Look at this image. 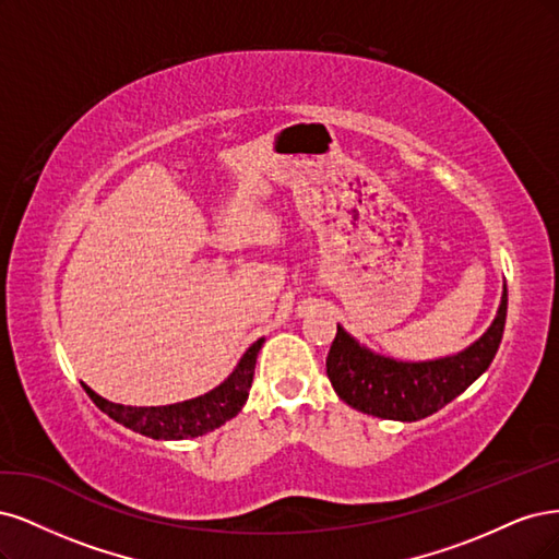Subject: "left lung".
Masks as SVG:
<instances>
[{
	"mask_svg": "<svg viewBox=\"0 0 559 559\" xmlns=\"http://www.w3.org/2000/svg\"><path fill=\"white\" fill-rule=\"evenodd\" d=\"M507 285L492 325L472 346L455 355L425 362H404L378 355L359 344L344 328L328 355V376L338 400L367 416L413 423L431 416L469 388L497 355L507 325Z\"/></svg>",
	"mask_w": 559,
	"mask_h": 559,
	"instance_id": "1",
	"label": "left lung"
}]
</instances>
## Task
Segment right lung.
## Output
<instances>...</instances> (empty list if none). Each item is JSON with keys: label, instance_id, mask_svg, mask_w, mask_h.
Wrapping results in <instances>:
<instances>
[{"label": "right lung", "instance_id": "right-lung-1", "mask_svg": "<svg viewBox=\"0 0 559 559\" xmlns=\"http://www.w3.org/2000/svg\"><path fill=\"white\" fill-rule=\"evenodd\" d=\"M262 344L264 338H258L255 344L243 353L239 365L234 367V371L218 388H213L211 392L202 394V397H194L188 402L167 404V406H122L99 397V394L95 390H90L87 385L83 388L87 392V397L93 400L106 416L139 431L143 437L162 439V441L194 439V437L209 435L213 429H218L243 408L250 383H253L255 362H258V353Z\"/></svg>", "mask_w": 559, "mask_h": 559}]
</instances>
